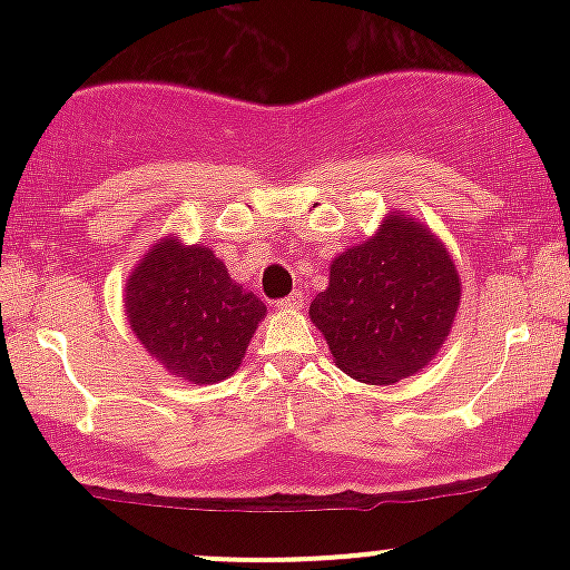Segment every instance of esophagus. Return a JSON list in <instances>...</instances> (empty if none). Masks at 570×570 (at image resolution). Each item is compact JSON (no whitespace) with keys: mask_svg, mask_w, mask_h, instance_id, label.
I'll return each instance as SVG.
<instances>
[{"mask_svg":"<svg viewBox=\"0 0 570 570\" xmlns=\"http://www.w3.org/2000/svg\"><path fill=\"white\" fill-rule=\"evenodd\" d=\"M281 307H286V311H303V307H305V292H294L286 299H281Z\"/></svg>","mask_w":570,"mask_h":570,"instance_id":"obj_1","label":"esophagus"}]
</instances>
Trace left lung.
Instances as JSON below:
<instances>
[{"label":"left lung","mask_w":570,"mask_h":570,"mask_svg":"<svg viewBox=\"0 0 570 570\" xmlns=\"http://www.w3.org/2000/svg\"><path fill=\"white\" fill-rule=\"evenodd\" d=\"M461 276L440 235L394 212L362 244L330 265V286L311 303V322L353 381L391 385L417 375L453 330Z\"/></svg>","instance_id":"left-lung-1"}]
</instances>
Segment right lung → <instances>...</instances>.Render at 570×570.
Listing matches in <instances>:
<instances>
[{"label": "right lung", "mask_w": 570, "mask_h": 570, "mask_svg": "<svg viewBox=\"0 0 570 570\" xmlns=\"http://www.w3.org/2000/svg\"><path fill=\"white\" fill-rule=\"evenodd\" d=\"M141 348L168 375L195 385L230 377L267 307L230 278L208 246L163 235L134 265L122 292Z\"/></svg>", "instance_id": "add662e5"}]
</instances>
